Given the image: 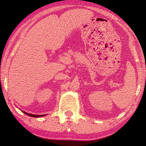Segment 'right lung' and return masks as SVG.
I'll return each instance as SVG.
<instances>
[{
	"instance_id": "add662e5",
	"label": "right lung",
	"mask_w": 146,
	"mask_h": 146,
	"mask_svg": "<svg viewBox=\"0 0 146 146\" xmlns=\"http://www.w3.org/2000/svg\"><path fill=\"white\" fill-rule=\"evenodd\" d=\"M22 111H23L24 113L26 114L27 115L30 116V117H43V116L46 115H34V114H31V113H28L26 112V111H24L23 110H22Z\"/></svg>"
}]
</instances>
